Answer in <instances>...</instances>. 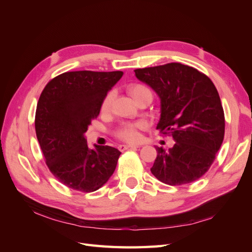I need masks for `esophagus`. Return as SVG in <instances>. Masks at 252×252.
Segmentation results:
<instances>
[{
    "label": "esophagus",
    "mask_w": 252,
    "mask_h": 252,
    "mask_svg": "<svg viewBox=\"0 0 252 252\" xmlns=\"http://www.w3.org/2000/svg\"><path fill=\"white\" fill-rule=\"evenodd\" d=\"M139 147V145H133V144H126V145H121L120 146V150H126V149H129V148H136Z\"/></svg>",
    "instance_id": "obj_1"
}]
</instances>
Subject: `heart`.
Returning <instances> with one entry per match:
<instances>
[{"label": "heart", "instance_id": "obj_1", "mask_svg": "<svg viewBox=\"0 0 252 252\" xmlns=\"http://www.w3.org/2000/svg\"><path fill=\"white\" fill-rule=\"evenodd\" d=\"M131 94L134 96V98L136 96H139L143 94H151L150 90L146 87H144L142 85H136L131 87L130 89ZM114 95H116V93L113 90L109 91L107 94V95L105 96L103 104H102V110L103 111H108L111 108V105L113 102ZM143 128V124L142 123H128V124H124L122 126L119 131H118V135L120 136L121 139L126 140V141H136L140 138V129Z\"/></svg>", "mask_w": 252, "mask_h": 252}]
</instances>
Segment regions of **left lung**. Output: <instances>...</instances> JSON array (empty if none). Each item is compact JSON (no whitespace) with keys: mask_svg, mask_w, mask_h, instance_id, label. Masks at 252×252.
Returning <instances> with one entry per match:
<instances>
[{"mask_svg":"<svg viewBox=\"0 0 252 252\" xmlns=\"http://www.w3.org/2000/svg\"><path fill=\"white\" fill-rule=\"evenodd\" d=\"M134 73L159 98L157 129L174 140L167 150L156 146L151 173L171 186L199 180L224 140V110L216 86L207 75L180 63L135 69Z\"/></svg>","mask_w":252,"mask_h":252,"instance_id":"obj_1","label":"left lung"}]
</instances>
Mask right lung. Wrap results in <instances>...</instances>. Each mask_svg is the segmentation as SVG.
Listing matches in <instances>:
<instances>
[{"label": "right lung", "mask_w": 252, "mask_h": 252, "mask_svg": "<svg viewBox=\"0 0 252 252\" xmlns=\"http://www.w3.org/2000/svg\"><path fill=\"white\" fill-rule=\"evenodd\" d=\"M122 75L123 71L64 72L44 88L35 112L36 138L49 170L65 186L93 192L116 170L121 151L101 145L89 148L85 132Z\"/></svg>", "instance_id": "add662e5"}]
</instances>
